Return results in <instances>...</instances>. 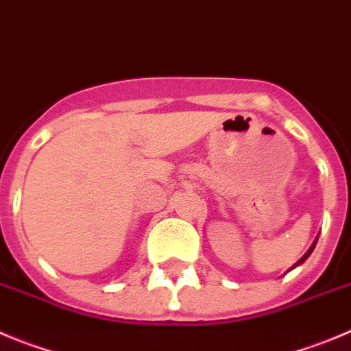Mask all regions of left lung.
<instances>
[{"instance_id": "1", "label": "left lung", "mask_w": 351, "mask_h": 351, "mask_svg": "<svg viewBox=\"0 0 351 351\" xmlns=\"http://www.w3.org/2000/svg\"><path fill=\"white\" fill-rule=\"evenodd\" d=\"M313 246H315V243H313V245H312V246H310V250H308V252H306V253H305V255H303V256H302V260H300V262H298V263H303V262H305V260H306V258H308V255H310V253H312V252H313ZM298 263H296V265H298Z\"/></svg>"}]
</instances>
